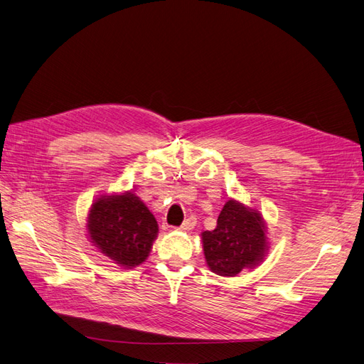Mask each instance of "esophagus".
I'll return each mask as SVG.
<instances>
[{"label":"esophagus","mask_w":364,"mask_h":364,"mask_svg":"<svg viewBox=\"0 0 364 364\" xmlns=\"http://www.w3.org/2000/svg\"><path fill=\"white\" fill-rule=\"evenodd\" d=\"M195 225H196V218L192 215V216H189V218H187V219L183 222L180 230H181V231H191V230L195 228Z\"/></svg>","instance_id":"esophagus-1"}]
</instances>
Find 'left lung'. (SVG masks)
Instances as JSON below:
<instances>
[{"label":"left lung","mask_w":364,"mask_h":364,"mask_svg":"<svg viewBox=\"0 0 364 364\" xmlns=\"http://www.w3.org/2000/svg\"><path fill=\"white\" fill-rule=\"evenodd\" d=\"M264 231L263 218L257 210L230 199L216 228L201 234L208 267L220 277H234L245 267L259 264L267 250Z\"/></svg>","instance_id":"obj_1"}]
</instances>
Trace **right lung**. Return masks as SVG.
<instances>
[{"instance_id":"obj_1","label":"right lung","mask_w":364,"mask_h":364,"mask_svg":"<svg viewBox=\"0 0 364 364\" xmlns=\"http://www.w3.org/2000/svg\"><path fill=\"white\" fill-rule=\"evenodd\" d=\"M87 231L102 254L124 267H133L146 260L159 225L148 207L127 192L97 199L90 208Z\"/></svg>"}]
</instances>
